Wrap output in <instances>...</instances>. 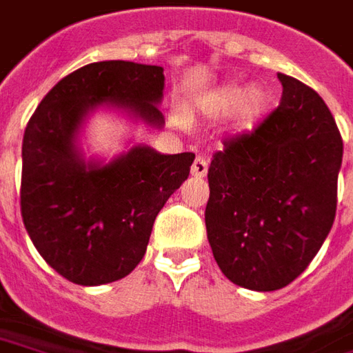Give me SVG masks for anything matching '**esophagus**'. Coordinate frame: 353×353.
<instances>
[{
    "label": "esophagus",
    "mask_w": 353,
    "mask_h": 353,
    "mask_svg": "<svg viewBox=\"0 0 353 353\" xmlns=\"http://www.w3.org/2000/svg\"><path fill=\"white\" fill-rule=\"evenodd\" d=\"M205 172H208V161L204 157H196L192 163V176L196 179H204Z\"/></svg>",
    "instance_id": "obj_1"
}]
</instances>
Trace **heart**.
<instances>
[{"label":"heart","instance_id":"1","mask_svg":"<svg viewBox=\"0 0 353 353\" xmlns=\"http://www.w3.org/2000/svg\"><path fill=\"white\" fill-rule=\"evenodd\" d=\"M200 105L208 116H225L233 110V126L243 132L256 126L268 114L272 94L260 85L245 91L239 83H227L210 91Z\"/></svg>","mask_w":353,"mask_h":353}]
</instances>
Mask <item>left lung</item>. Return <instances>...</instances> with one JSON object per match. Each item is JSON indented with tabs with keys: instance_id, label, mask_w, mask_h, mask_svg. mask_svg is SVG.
<instances>
[{
	"instance_id": "1",
	"label": "left lung",
	"mask_w": 353,
	"mask_h": 353,
	"mask_svg": "<svg viewBox=\"0 0 353 353\" xmlns=\"http://www.w3.org/2000/svg\"><path fill=\"white\" fill-rule=\"evenodd\" d=\"M283 93L259 126L223 141L208 169L205 229L227 280L254 292L292 283L336 215L342 136L325 101L278 73Z\"/></svg>"
}]
</instances>
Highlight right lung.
<instances>
[{
  "label": "right lung",
  "mask_w": 353,
  "mask_h": 353,
  "mask_svg": "<svg viewBox=\"0 0 353 353\" xmlns=\"http://www.w3.org/2000/svg\"><path fill=\"white\" fill-rule=\"evenodd\" d=\"M159 65L94 61L58 81L23 138L21 214L40 256L65 280L103 285L143 259L153 221L190 174L194 153L163 155L134 145L110 163L85 161L77 136L99 106L161 128Z\"/></svg>",
  "instance_id": "1"
}]
</instances>
